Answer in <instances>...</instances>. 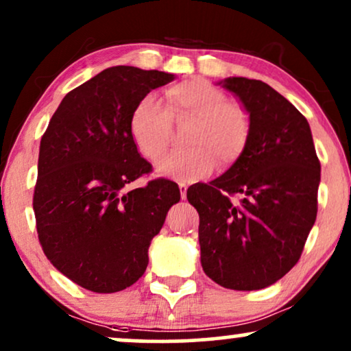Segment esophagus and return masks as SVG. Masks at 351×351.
<instances>
[{
  "label": "esophagus",
  "mask_w": 351,
  "mask_h": 351,
  "mask_svg": "<svg viewBox=\"0 0 351 351\" xmlns=\"http://www.w3.org/2000/svg\"><path fill=\"white\" fill-rule=\"evenodd\" d=\"M179 189H180L182 199H185L186 198V190H189V184H185V182H179Z\"/></svg>",
  "instance_id": "1"
}]
</instances>
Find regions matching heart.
<instances>
[{
  "label": "heart",
  "mask_w": 351,
  "mask_h": 351,
  "mask_svg": "<svg viewBox=\"0 0 351 351\" xmlns=\"http://www.w3.org/2000/svg\"><path fill=\"white\" fill-rule=\"evenodd\" d=\"M166 106L145 95L130 116V132L145 158L156 161L172 140V124H189L180 149L158 162V172L177 180H197L242 156L252 134V119L242 104L206 80H186L166 92Z\"/></svg>",
  "instance_id": "obj_1"
}]
</instances>
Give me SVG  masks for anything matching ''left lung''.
Instances as JSON below:
<instances>
[{"label":"left lung","instance_id":"obj_1","mask_svg":"<svg viewBox=\"0 0 351 351\" xmlns=\"http://www.w3.org/2000/svg\"><path fill=\"white\" fill-rule=\"evenodd\" d=\"M219 84L248 111L252 134L229 171L186 190L199 215L202 266L226 289H266L302 256L317 215L321 165L306 117L289 99L247 77ZM234 194L243 195L239 204Z\"/></svg>","mask_w":351,"mask_h":351}]
</instances>
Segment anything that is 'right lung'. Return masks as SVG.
Here are the masks:
<instances>
[{
	"label": "right lung",
	"mask_w": 351,
	"mask_h": 351,
	"mask_svg": "<svg viewBox=\"0 0 351 351\" xmlns=\"http://www.w3.org/2000/svg\"><path fill=\"white\" fill-rule=\"evenodd\" d=\"M174 74L109 67L62 98L42 136L34 193L45 254L67 279L97 293L135 284L148 248L180 190L167 179L140 189L148 174L130 132L135 104Z\"/></svg>",
	"instance_id": "1"
}]
</instances>
